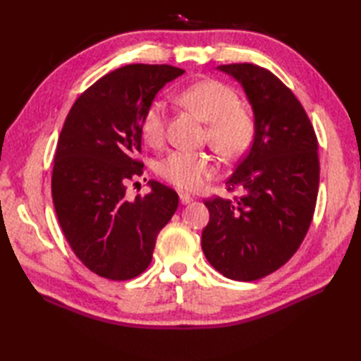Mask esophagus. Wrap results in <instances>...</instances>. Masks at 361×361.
Wrapping results in <instances>:
<instances>
[{
    "label": "esophagus",
    "mask_w": 361,
    "mask_h": 361,
    "mask_svg": "<svg viewBox=\"0 0 361 361\" xmlns=\"http://www.w3.org/2000/svg\"><path fill=\"white\" fill-rule=\"evenodd\" d=\"M180 202H181V204H189L190 202H192V197H190L189 194L181 192L180 194Z\"/></svg>",
    "instance_id": "1"
}]
</instances>
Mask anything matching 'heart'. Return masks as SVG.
<instances>
[{"instance_id": "obj_1", "label": "heart", "mask_w": 361, "mask_h": 361, "mask_svg": "<svg viewBox=\"0 0 361 361\" xmlns=\"http://www.w3.org/2000/svg\"><path fill=\"white\" fill-rule=\"evenodd\" d=\"M183 104L206 122L204 140L214 150L226 158L237 157L248 147L255 135V118L239 105L235 91L219 80L206 79L181 90L178 96ZM142 135L150 144H157L164 136L166 106L153 101L142 114ZM217 166L206 153L175 150L161 161L159 175L171 185L195 190L216 173Z\"/></svg>"}]
</instances>
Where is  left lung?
Here are the masks:
<instances>
[{
  "label": "left lung",
  "instance_id": "left-lung-1",
  "mask_svg": "<svg viewBox=\"0 0 361 361\" xmlns=\"http://www.w3.org/2000/svg\"><path fill=\"white\" fill-rule=\"evenodd\" d=\"M240 82L255 113V140L226 181L240 197L204 200L208 262L225 278L256 281L298 251L312 224L319 186L318 140L301 102L265 68L220 65Z\"/></svg>",
  "mask_w": 361,
  "mask_h": 361
}]
</instances>
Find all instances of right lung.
Here are the masks:
<instances>
[{
    "mask_svg": "<svg viewBox=\"0 0 361 361\" xmlns=\"http://www.w3.org/2000/svg\"><path fill=\"white\" fill-rule=\"evenodd\" d=\"M183 73L171 65L122 66L83 91L65 119L51 178L54 208L74 255L102 278L140 276L178 208V194L158 181L135 200L126 185L142 175L136 155L144 111Z\"/></svg>",
    "mask_w": 361,
    "mask_h": 361,
    "instance_id": "add662e5",
    "label": "right lung"
}]
</instances>
